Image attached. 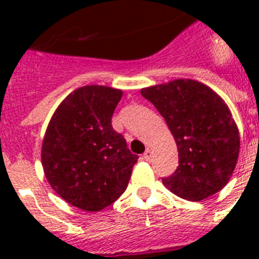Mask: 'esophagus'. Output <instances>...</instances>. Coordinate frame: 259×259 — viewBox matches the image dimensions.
I'll return each instance as SVG.
<instances>
[{
    "label": "esophagus",
    "instance_id": "34e87169",
    "mask_svg": "<svg viewBox=\"0 0 259 259\" xmlns=\"http://www.w3.org/2000/svg\"><path fill=\"white\" fill-rule=\"evenodd\" d=\"M142 157H144V160H146V161H150V157H152V152H150V149H146Z\"/></svg>",
    "mask_w": 259,
    "mask_h": 259
}]
</instances>
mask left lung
<instances>
[{"label": "left lung", "mask_w": 259, "mask_h": 259, "mask_svg": "<svg viewBox=\"0 0 259 259\" xmlns=\"http://www.w3.org/2000/svg\"><path fill=\"white\" fill-rule=\"evenodd\" d=\"M169 127L179 166L162 184L177 196L204 200L225 188L237 166L241 137L229 106L193 79H175L141 89Z\"/></svg>", "instance_id": "left-lung-1"}]
</instances>
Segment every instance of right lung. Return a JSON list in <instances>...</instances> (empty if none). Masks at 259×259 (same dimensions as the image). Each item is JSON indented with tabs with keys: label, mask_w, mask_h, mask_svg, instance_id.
<instances>
[{
	"label": "right lung",
	"mask_w": 259,
	"mask_h": 259,
	"mask_svg": "<svg viewBox=\"0 0 259 259\" xmlns=\"http://www.w3.org/2000/svg\"><path fill=\"white\" fill-rule=\"evenodd\" d=\"M122 90L83 86L68 94L47 126L41 164L50 185L74 207L97 212L129 184L138 156L111 126Z\"/></svg>",
	"instance_id": "1"
}]
</instances>
